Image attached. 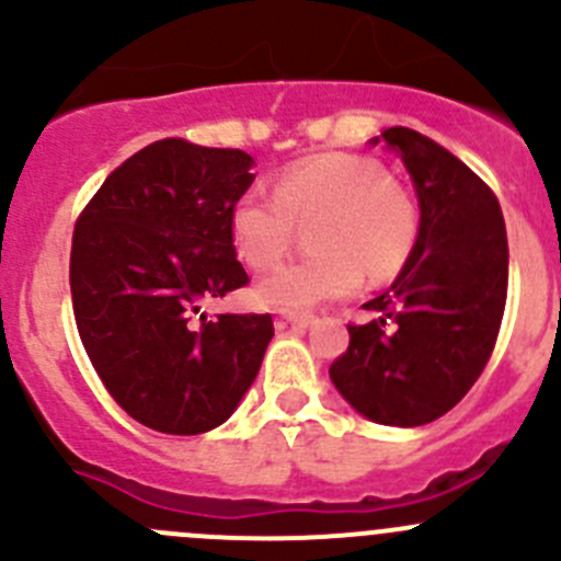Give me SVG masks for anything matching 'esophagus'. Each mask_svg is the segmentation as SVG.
Instances as JSON below:
<instances>
[{
	"instance_id": "34e87169",
	"label": "esophagus",
	"mask_w": 561,
	"mask_h": 561,
	"mask_svg": "<svg viewBox=\"0 0 561 561\" xmlns=\"http://www.w3.org/2000/svg\"><path fill=\"white\" fill-rule=\"evenodd\" d=\"M280 321H286V324H297V327H310V324H316V316L313 313H294V310H283Z\"/></svg>"
}]
</instances>
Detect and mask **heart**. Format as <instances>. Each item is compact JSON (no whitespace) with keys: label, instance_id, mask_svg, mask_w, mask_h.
<instances>
[{"label":"heart","instance_id":"1","mask_svg":"<svg viewBox=\"0 0 561 561\" xmlns=\"http://www.w3.org/2000/svg\"><path fill=\"white\" fill-rule=\"evenodd\" d=\"M319 218V256L286 264L259 280V302L305 310L352 294L363 280H387L407 264L417 242L420 218L412 193L385 174L376 160L319 154L288 165L275 193L251 187L229 213L234 251L248 267L278 264L294 242L297 224Z\"/></svg>","mask_w":561,"mask_h":561}]
</instances>
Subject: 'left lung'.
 Segmentation results:
<instances>
[{
	"label": "left lung",
	"instance_id": "obj_1",
	"mask_svg": "<svg viewBox=\"0 0 561 561\" xmlns=\"http://www.w3.org/2000/svg\"><path fill=\"white\" fill-rule=\"evenodd\" d=\"M401 158L420 204V231L398 278L348 327L330 365L348 407L379 425L434 423L485 368L507 299V231L491 187L467 163L409 127L370 138Z\"/></svg>",
	"mask_w": 561,
	"mask_h": 561
}]
</instances>
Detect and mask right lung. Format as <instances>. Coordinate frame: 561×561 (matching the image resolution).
Listing matches in <instances>:
<instances>
[{"instance_id": "right-lung-1", "label": "right lung", "mask_w": 561, "mask_h": 561, "mask_svg": "<svg viewBox=\"0 0 561 561\" xmlns=\"http://www.w3.org/2000/svg\"><path fill=\"white\" fill-rule=\"evenodd\" d=\"M253 165L242 149L163 138L111 171L76 224L70 294L87 357L111 398L160 434L224 425L275 335L270 313H204L248 283L229 213Z\"/></svg>"}]
</instances>
